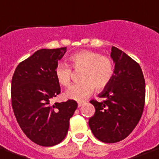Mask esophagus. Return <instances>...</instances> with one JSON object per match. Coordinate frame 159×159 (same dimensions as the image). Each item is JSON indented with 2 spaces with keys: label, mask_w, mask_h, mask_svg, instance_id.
Segmentation results:
<instances>
[{
  "label": "esophagus",
  "mask_w": 159,
  "mask_h": 159,
  "mask_svg": "<svg viewBox=\"0 0 159 159\" xmlns=\"http://www.w3.org/2000/svg\"><path fill=\"white\" fill-rule=\"evenodd\" d=\"M83 104H84V102H77V106H78V107H82Z\"/></svg>",
  "instance_id": "obj_1"
}]
</instances>
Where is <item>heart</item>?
Listing matches in <instances>:
<instances>
[{"label":"heart","instance_id":"heart-1","mask_svg":"<svg viewBox=\"0 0 159 159\" xmlns=\"http://www.w3.org/2000/svg\"><path fill=\"white\" fill-rule=\"evenodd\" d=\"M71 67L80 71V81L69 88L65 93L66 98L81 101L91 95L94 88L101 91L107 88L114 74V65L112 59L93 51L83 50L75 53L70 57ZM55 76L61 86L71 84L73 71L66 64L59 63L55 68Z\"/></svg>","mask_w":159,"mask_h":159}]
</instances>
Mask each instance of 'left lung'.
Listing matches in <instances>:
<instances>
[{
  "instance_id": "1",
  "label": "left lung",
  "mask_w": 159,
  "mask_h": 159,
  "mask_svg": "<svg viewBox=\"0 0 159 159\" xmlns=\"http://www.w3.org/2000/svg\"><path fill=\"white\" fill-rule=\"evenodd\" d=\"M114 74L104 88L101 102L92 100L95 113L88 124L100 141L113 143L122 141L139 123L145 103V80L139 64L123 51L112 47Z\"/></svg>"
}]
</instances>
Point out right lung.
I'll return each mask as SVG.
<instances>
[{"mask_svg": "<svg viewBox=\"0 0 159 159\" xmlns=\"http://www.w3.org/2000/svg\"><path fill=\"white\" fill-rule=\"evenodd\" d=\"M66 47L40 49L16 66L11 80V104L18 124L35 143L51 147L66 137L69 120L77 107L67 100L52 105L61 93L55 68Z\"/></svg>", "mask_w": 159, "mask_h": 159, "instance_id": "1", "label": "right lung"}]
</instances>
